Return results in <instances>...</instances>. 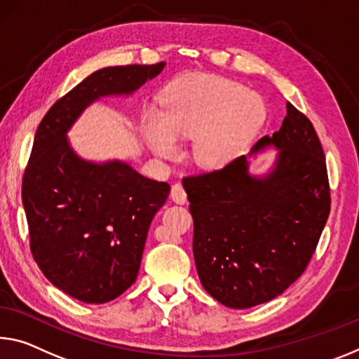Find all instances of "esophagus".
<instances>
[{"mask_svg":"<svg viewBox=\"0 0 359 359\" xmlns=\"http://www.w3.org/2000/svg\"><path fill=\"white\" fill-rule=\"evenodd\" d=\"M170 198H172L174 203L177 204H185L187 203V193L182 184H174L172 189H170Z\"/></svg>","mask_w":359,"mask_h":359,"instance_id":"esophagus-1","label":"esophagus"}]
</instances>
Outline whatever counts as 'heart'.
<instances>
[{"label": "heart", "mask_w": 359, "mask_h": 359, "mask_svg": "<svg viewBox=\"0 0 359 359\" xmlns=\"http://www.w3.org/2000/svg\"><path fill=\"white\" fill-rule=\"evenodd\" d=\"M257 94L220 76H196L168 94L161 116L150 111L144 133L163 158L179 153V139H193L191 156L203 169H222L243 155L265 121Z\"/></svg>", "instance_id": "b5f03b06"}]
</instances>
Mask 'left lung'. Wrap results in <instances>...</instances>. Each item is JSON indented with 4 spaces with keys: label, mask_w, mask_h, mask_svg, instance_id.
<instances>
[{
    "label": "left lung",
    "mask_w": 359,
    "mask_h": 359,
    "mask_svg": "<svg viewBox=\"0 0 359 359\" xmlns=\"http://www.w3.org/2000/svg\"><path fill=\"white\" fill-rule=\"evenodd\" d=\"M286 108L280 130L249 153L280 150L269 174L252 175L243 155L182 180L198 276L208 294L230 309H251L286 291L305 271L331 210L316 130L292 104Z\"/></svg>",
    "instance_id": "obj_1"
}]
</instances>
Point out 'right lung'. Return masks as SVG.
<instances>
[{
	"label": "right lung",
	"instance_id": "right-lung-1",
	"mask_svg": "<svg viewBox=\"0 0 359 359\" xmlns=\"http://www.w3.org/2000/svg\"><path fill=\"white\" fill-rule=\"evenodd\" d=\"M164 65L100 68L57 100L36 129L22 182L30 249L44 276L81 302H110L133 286L170 187L116 159L79 158L67 133L93 102L133 94Z\"/></svg>",
	"mask_w": 359,
	"mask_h": 359
}]
</instances>
